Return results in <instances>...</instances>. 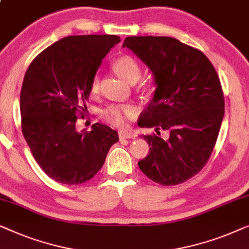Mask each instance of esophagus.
<instances>
[{
    "instance_id": "esophagus-1",
    "label": "esophagus",
    "mask_w": 249,
    "mask_h": 249,
    "mask_svg": "<svg viewBox=\"0 0 249 249\" xmlns=\"http://www.w3.org/2000/svg\"><path fill=\"white\" fill-rule=\"evenodd\" d=\"M118 136H120L121 140L134 139L135 138V135L133 134L132 132H129V131H120V133H118Z\"/></svg>"
}]
</instances>
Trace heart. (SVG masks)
Masks as SVG:
<instances>
[{"instance_id": "obj_1", "label": "heart", "mask_w": 249, "mask_h": 249, "mask_svg": "<svg viewBox=\"0 0 249 249\" xmlns=\"http://www.w3.org/2000/svg\"><path fill=\"white\" fill-rule=\"evenodd\" d=\"M114 71L125 80L126 82L133 83L138 82L142 75V69L140 63L133 58L132 56H122L117 58L113 64ZM100 87V79L98 75H94L90 83L91 94H97ZM138 109L132 105H109L103 111V116L108 123L115 126H123L126 118H132L136 116Z\"/></svg>"}]
</instances>
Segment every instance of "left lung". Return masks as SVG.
I'll list each match as a JSON object with an SVG mask.
<instances>
[{
	"instance_id": "obj_1",
	"label": "left lung",
	"mask_w": 249,
	"mask_h": 249,
	"mask_svg": "<svg viewBox=\"0 0 249 249\" xmlns=\"http://www.w3.org/2000/svg\"><path fill=\"white\" fill-rule=\"evenodd\" d=\"M127 47L155 75L156 91L140 116L149 155L138 164L163 186L184 183L203 169L214 149L225 115V98L210 59L176 38H125Z\"/></svg>"
}]
</instances>
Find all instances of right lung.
<instances>
[{"mask_svg":"<svg viewBox=\"0 0 249 249\" xmlns=\"http://www.w3.org/2000/svg\"><path fill=\"white\" fill-rule=\"evenodd\" d=\"M116 35L69 36L36 56L20 93L21 129L35 160L57 183L79 185L101 169L118 134L96 123L90 132L75 128L85 116L90 83Z\"/></svg>","mask_w":249,"mask_h":249,"instance_id":"add662e5","label":"right lung"}]
</instances>
